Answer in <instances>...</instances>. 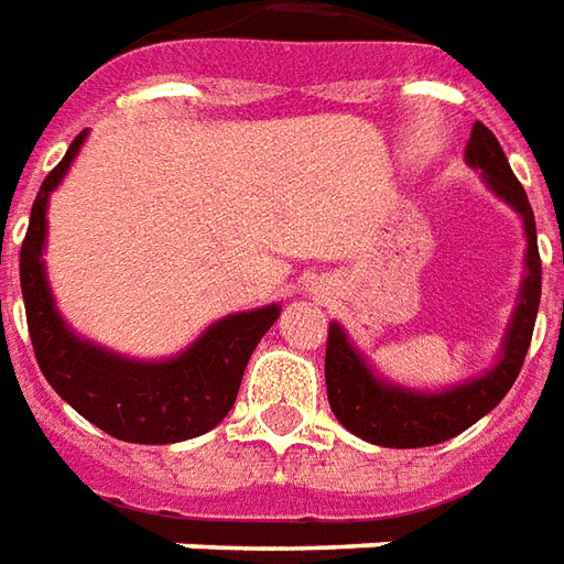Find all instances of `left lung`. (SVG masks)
Here are the masks:
<instances>
[{"label":"left lung","mask_w":564,"mask_h":564,"mask_svg":"<svg viewBox=\"0 0 564 564\" xmlns=\"http://www.w3.org/2000/svg\"><path fill=\"white\" fill-rule=\"evenodd\" d=\"M465 161L467 166L480 170L486 187L522 218L525 275L519 282L517 306L507 322L498 361L477 377L458 379L455 386L434 391L410 389L382 377L377 367L367 361L365 352H358L346 327L330 322L325 352L327 401L343 429L377 446L419 449V446H434L462 434L501 403L510 386L517 382L525 352H529L538 303H541V254H538L534 212L498 139L480 121L470 130Z\"/></svg>","instance_id":"1"}]
</instances>
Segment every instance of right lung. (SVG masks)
<instances>
[{"label":"right lung","mask_w":564,"mask_h":564,"mask_svg":"<svg viewBox=\"0 0 564 564\" xmlns=\"http://www.w3.org/2000/svg\"><path fill=\"white\" fill-rule=\"evenodd\" d=\"M87 130L47 173L20 246V291L35 361L63 401L99 431L127 443H178L212 431L230 413L254 346L282 313L279 303L212 322L187 349L145 361L75 334L59 315L45 270L47 199L78 158Z\"/></svg>","instance_id":"add662e5"}]
</instances>
